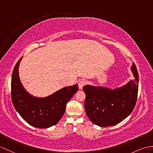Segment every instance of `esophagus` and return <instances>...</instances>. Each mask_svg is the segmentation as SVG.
I'll use <instances>...</instances> for the list:
<instances>
[{
	"label": "esophagus",
	"mask_w": 153,
	"mask_h": 153,
	"mask_svg": "<svg viewBox=\"0 0 153 153\" xmlns=\"http://www.w3.org/2000/svg\"><path fill=\"white\" fill-rule=\"evenodd\" d=\"M86 83H87L86 81L83 80V79H82V80L79 81V82H78V87H79V89H82L83 88V87L84 85H85Z\"/></svg>",
	"instance_id": "obj_1"
}]
</instances>
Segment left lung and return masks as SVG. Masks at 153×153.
<instances>
[{"label": "left lung", "instance_id": "left-lung-1", "mask_svg": "<svg viewBox=\"0 0 153 153\" xmlns=\"http://www.w3.org/2000/svg\"><path fill=\"white\" fill-rule=\"evenodd\" d=\"M131 70L135 79L119 88L89 85L83 87L86 114L93 123L100 127L114 126L132 112L137 98L139 75L134 63Z\"/></svg>", "mask_w": 153, "mask_h": 153}]
</instances>
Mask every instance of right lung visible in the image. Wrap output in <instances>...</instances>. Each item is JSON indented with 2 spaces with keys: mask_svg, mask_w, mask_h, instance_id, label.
I'll list each match as a JSON object with an SVG mask.
<instances>
[{
  "mask_svg": "<svg viewBox=\"0 0 153 153\" xmlns=\"http://www.w3.org/2000/svg\"><path fill=\"white\" fill-rule=\"evenodd\" d=\"M14 68L11 81L12 101L16 111L29 124L37 128H48L59 122L66 104L78 90L77 84L66 87L52 95L38 98L30 95L23 87L18 74L19 62Z\"/></svg>",
  "mask_w": 153,
  "mask_h": 153,
  "instance_id": "1",
  "label": "right lung"
}]
</instances>
